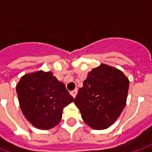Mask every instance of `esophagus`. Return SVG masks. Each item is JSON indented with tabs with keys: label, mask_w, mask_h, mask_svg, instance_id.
Instances as JSON below:
<instances>
[{
	"label": "esophagus",
	"mask_w": 152,
	"mask_h": 152,
	"mask_svg": "<svg viewBox=\"0 0 152 152\" xmlns=\"http://www.w3.org/2000/svg\"><path fill=\"white\" fill-rule=\"evenodd\" d=\"M71 95L72 96L73 98L75 99L76 97V94H77V89H74V90H72V91H71Z\"/></svg>",
	"instance_id": "obj_1"
}]
</instances>
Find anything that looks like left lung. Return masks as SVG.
Segmentation results:
<instances>
[{
    "label": "left lung",
    "instance_id": "left-lung-1",
    "mask_svg": "<svg viewBox=\"0 0 152 152\" xmlns=\"http://www.w3.org/2000/svg\"><path fill=\"white\" fill-rule=\"evenodd\" d=\"M129 87L121 70L104 63L93 68L74 101L84 122L97 130L110 127L124 110Z\"/></svg>",
    "mask_w": 152,
    "mask_h": 152
}]
</instances>
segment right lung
<instances>
[{
  "instance_id": "add662e5",
  "label": "right lung",
  "mask_w": 152,
  "mask_h": 152,
  "mask_svg": "<svg viewBox=\"0 0 152 152\" xmlns=\"http://www.w3.org/2000/svg\"><path fill=\"white\" fill-rule=\"evenodd\" d=\"M16 91L25 118L34 127L43 130L58 125L63 107L74 101L63 82L51 72L42 70L22 76Z\"/></svg>"
}]
</instances>
